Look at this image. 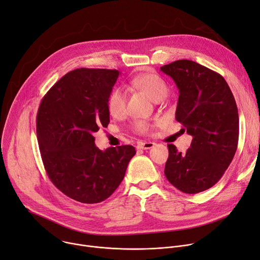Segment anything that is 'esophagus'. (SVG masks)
<instances>
[{
	"mask_svg": "<svg viewBox=\"0 0 260 260\" xmlns=\"http://www.w3.org/2000/svg\"><path fill=\"white\" fill-rule=\"evenodd\" d=\"M154 143H152V142H141V143H138L137 144V146H136V148L137 149H143V150H147V149H151V148H153L154 147Z\"/></svg>",
	"mask_w": 260,
	"mask_h": 260,
	"instance_id": "obj_1",
	"label": "esophagus"
}]
</instances>
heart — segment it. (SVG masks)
<instances>
[{"mask_svg": "<svg viewBox=\"0 0 260 260\" xmlns=\"http://www.w3.org/2000/svg\"><path fill=\"white\" fill-rule=\"evenodd\" d=\"M130 84L132 87L144 91L155 102L161 101L169 92V86L165 80L155 74L137 75L131 80ZM126 105L127 100L123 89L118 87L112 89L106 101L108 113L113 117L122 116L126 111ZM152 127L153 124L148 119H135L131 124V129L139 134H149Z\"/></svg>", "mask_w": 260, "mask_h": 260, "instance_id": "heart-1", "label": "heart"}]
</instances>
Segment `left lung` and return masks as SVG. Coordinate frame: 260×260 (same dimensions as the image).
<instances>
[{"instance_id": "left-lung-1", "label": "left lung", "mask_w": 260, "mask_h": 260, "mask_svg": "<svg viewBox=\"0 0 260 260\" xmlns=\"http://www.w3.org/2000/svg\"><path fill=\"white\" fill-rule=\"evenodd\" d=\"M160 70L179 89L177 122L192 136L184 153L168 145L165 175L185 193L204 191L222 178L237 149L239 119L234 96L223 76L194 61L182 59Z\"/></svg>"}]
</instances>
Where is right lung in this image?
I'll list each match as a JSON object with an SVG mask.
<instances>
[{
  "label": "right lung",
  "instance_id": "right-lung-1",
  "mask_svg": "<svg viewBox=\"0 0 260 260\" xmlns=\"http://www.w3.org/2000/svg\"><path fill=\"white\" fill-rule=\"evenodd\" d=\"M117 70L77 69L66 74L43 98L36 134L45 170L69 198L94 204L109 198L123 181L135 148L101 151L93 133L109 124L106 101Z\"/></svg>",
  "mask_w": 260,
  "mask_h": 260
}]
</instances>
